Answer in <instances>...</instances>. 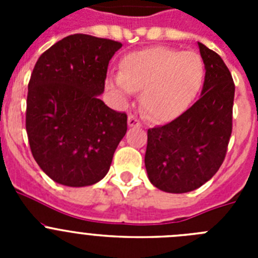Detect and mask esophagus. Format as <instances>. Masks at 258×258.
I'll return each mask as SVG.
<instances>
[{
    "mask_svg": "<svg viewBox=\"0 0 258 258\" xmlns=\"http://www.w3.org/2000/svg\"><path fill=\"white\" fill-rule=\"evenodd\" d=\"M127 125H129L131 127L141 126V122H140V120H138L137 117H134L133 115H129L127 116Z\"/></svg>",
    "mask_w": 258,
    "mask_h": 258,
    "instance_id": "34e87169",
    "label": "esophagus"
}]
</instances>
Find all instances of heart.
I'll list each match as a JSON object with an SVG mask.
<instances>
[{
    "instance_id": "heart-1",
    "label": "heart",
    "mask_w": 258,
    "mask_h": 258,
    "mask_svg": "<svg viewBox=\"0 0 258 258\" xmlns=\"http://www.w3.org/2000/svg\"><path fill=\"white\" fill-rule=\"evenodd\" d=\"M199 54L166 46L129 52L120 61V72L109 75L107 88L121 103L141 90L145 112L157 122H169L191 106L204 80Z\"/></svg>"
}]
</instances>
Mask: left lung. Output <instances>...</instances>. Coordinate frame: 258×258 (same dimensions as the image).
Wrapping results in <instances>:
<instances>
[{"mask_svg": "<svg viewBox=\"0 0 258 258\" xmlns=\"http://www.w3.org/2000/svg\"><path fill=\"white\" fill-rule=\"evenodd\" d=\"M198 46L206 67L199 101L169 124L147 132V177L165 192H190L208 182L223 163L231 136V74L217 52L202 42Z\"/></svg>", "mask_w": 258, "mask_h": 258, "instance_id": "obj_1", "label": "left lung"}]
</instances>
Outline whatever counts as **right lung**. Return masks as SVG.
<instances>
[{
	"label": "right lung",
	"mask_w": 258,
	"mask_h": 258,
	"mask_svg": "<svg viewBox=\"0 0 258 258\" xmlns=\"http://www.w3.org/2000/svg\"><path fill=\"white\" fill-rule=\"evenodd\" d=\"M122 44L71 35L38 58L28 84L26 129L36 163L54 182L90 186L108 173L127 117L104 104L107 68Z\"/></svg>",
	"instance_id": "1"
}]
</instances>
